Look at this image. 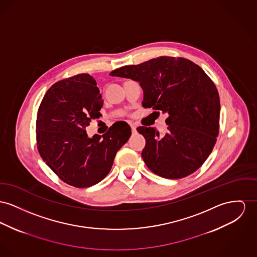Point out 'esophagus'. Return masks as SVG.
<instances>
[{"mask_svg": "<svg viewBox=\"0 0 257 257\" xmlns=\"http://www.w3.org/2000/svg\"><path fill=\"white\" fill-rule=\"evenodd\" d=\"M131 127H132L133 133H136V132H137V124H136V123H131Z\"/></svg>", "mask_w": 257, "mask_h": 257, "instance_id": "obj_1", "label": "esophagus"}]
</instances>
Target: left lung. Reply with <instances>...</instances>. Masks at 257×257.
<instances>
[{
    "label": "left lung",
    "mask_w": 257,
    "mask_h": 257,
    "mask_svg": "<svg viewBox=\"0 0 257 257\" xmlns=\"http://www.w3.org/2000/svg\"><path fill=\"white\" fill-rule=\"evenodd\" d=\"M110 76L139 82L142 106L169 115L166 134L151 126L137 127L146 140L141 156L148 169L169 179L197 171L219 133V94L205 71L186 58L160 56L116 69Z\"/></svg>",
    "instance_id": "obj_1"
}]
</instances>
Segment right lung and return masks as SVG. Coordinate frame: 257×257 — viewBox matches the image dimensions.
Segmentation results:
<instances>
[{
	"label": "right lung",
	"mask_w": 257,
	"mask_h": 257,
	"mask_svg": "<svg viewBox=\"0 0 257 257\" xmlns=\"http://www.w3.org/2000/svg\"><path fill=\"white\" fill-rule=\"evenodd\" d=\"M103 100L95 80L79 74L52 85L37 114V147L42 159L65 183L86 188L111 171L120 147L132 135L117 121L103 136L87 137L86 127L101 114Z\"/></svg>",
	"instance_id": "obj_1"
}]
</instances>
